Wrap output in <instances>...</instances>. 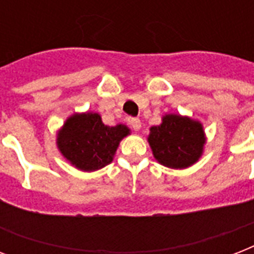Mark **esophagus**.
<instances>
[{
	"label": "esophagus",
	"instance_id": "1",
	"mask_svg": "<svg viewBox=\"0 0 254 254\" xmlns=\"http://www.w3.org/2000/svg\"><path fill=\"white\" fill-rule=\"evenodd\" d=\"M127 121H129V125H130L134 130H139V129H141V121H139V119H129Z\"/></svg>",
	"mask_w": 254,
	"mask_h": 254
}]
</instances>
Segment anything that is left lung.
Wrapping results in <instances>:
<instances>
[{
  "label": "left lung",
  "instance_id": "left-lung-1",
  "mask_svg": "<svg viewBox=\"0 0 254 254\" xmlns=\"http://www.w3.org/2000/svg\"><path fill=\"white\" fill-rule=\"evenodd\" d=\"M154 158L170 169H186L203 154L205 135L199 121L179 115H165L162 124L150 127L147 137Z\"/></svg>",
  "mask_w": 254,
  "mask_h": 254
}]
</instances>
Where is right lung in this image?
<instances>
[{
	"label": "right lung",
	"mask_w": 254,
	"mask_h": 254,
	"mask_svg": "<svg viewBox=\"0 0 254 254\" xmlns=\"http://www.w3.org/2000/svg\"><path fill=\"white\" fill-rule=\"evenodd\" d=\"M127 127L104 125L97 113H75L58 133L57 145L67 161L81 171H95L113 161Z\"/></svg>",
	"instance_id": "add662e5"
}]
</instances>
